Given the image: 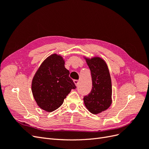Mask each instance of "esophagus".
Segmentation results:
<instances>
[{
	"label": "esophagus",
	"instance_id": "esophagus-1",
	"mask_svg": "<svg viewBox=\"0 0 149 149\" xmlns=\"http://www.w3.org/2000/svg\"><path fill=\"white\" fill-rule=\"evenodd\" d=\"M74 83L75 84V85L76 86H78V84H79V81L78 80H77V79H74Z\"/></svg>",
	"mask_w": 149,
	"mask_h": 149
}]
</instances>
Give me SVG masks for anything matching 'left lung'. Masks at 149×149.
I'll return each instance as SVG.
<instances>
[{
	"instance_id": "1",
	"label": "left lung",
	"mask_w": 149,
	"mask_h": 149,
	"mask_svg": "<svg viewBox=\"0 0 149 149\" xmlns=\"http://www.w3.org/2000/svg\"><path fill=\"white\" fill-rule=\"evenodd\" d=\"M91 71L92 89L83 100L86 107L94 114L106 110L111 104L112 83L106 62L101 58L86 59Z\"/></svg>"
}]
</instances>
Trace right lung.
Masks as SVG:
<instances>
[{
    "mask_svg": "<svg viewBox=\"0 0 149 149\" xmlns=\"http://www.w3.org/2000/svg\"><path fill=\"white\" fill-rule=\"evenodd\" d=\"M65 67L62 57L48 56L40 66L31 83V91L38 106L47 112L60 107L72 89L76 88Z\"/></svg>",
    "mask_w": 149,
    "mask_h": 149,
    "instance_id": "1",
    "label": "right lung"
}]
</instances>
